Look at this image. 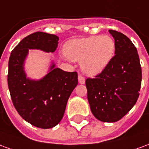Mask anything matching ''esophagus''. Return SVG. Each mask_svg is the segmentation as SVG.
<instances>
[{
  "instance_id": "esophagus-1",
  "label": "esophagus",
  "mask_w": 149,
  "mask_h": 149,
  "mask_svg": "<svg viewBox=\"0 0 149 149\" xmlns=\"http://www.w3.org/2000/svg\"><path fill=\"white\" fill-rule=\"evenodd\" d=\"M78 81H79V83L81 84H84L85 83V79L81 74L78 75Z\"/></svg>"
}]
</instances>
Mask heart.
Here are the masks:
<instances>
[{
	"label": "heart",
	"mask_w": 149,
	"mask_h": 149,
	"mask_svg": "<svg viewBox=\"0 0 149 149\" xmlns=\"http://www.w3.org/2000/svg\"><path fill=\"white\" fill-rule=\"evenodd\" d=\"M116 44L109 36H92L72 40L65 47V55L73 61L81 62L84 73L99 74L106 68L114 56Z\"/></svg>",
	"instance_id": "b5f03b06"
}]
</instances>
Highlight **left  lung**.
I'll return each mask as SVG.
<instances>
[{"mask_svg": "<svg viewBox=\"0 0 149 149\" xmlns=\"http://www.w3.org/2000/svg\"><path fill=\"white\" fill-rule=\"evenodd\" d=\"M109 33L115 40V56L100 74L88 78L85 84L92 113L100 121L112 123L134 106L142 72L137 50L131 40L117 31Z\"/></svg>", "mask_w": 149, "mask_h": 149, "instance_id": "obj_1", "label": "left lung"}]
</instances>
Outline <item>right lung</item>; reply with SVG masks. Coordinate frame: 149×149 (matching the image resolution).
I'll list each match as a JSON object with an SVG mask.
<instances>
[{
	"label": "right lung",
	"instance_id": "add662e5",
	"mask_svg": "<svg viewBox=\"0 0 149 149\" xmlns=\"http://www.w3.org/2000/svg\"><path fill=\"white\" fill-rule=\"evenodd\" d=\"M58 40L56 35L36 32L21 40L8 61V86L12 101L21 117L37 128H50L58 125L78 83L77 72L63 71L56 68L53 62L41 79L27 77L24 65L29 49L53 52Z\"/></svg>",
	"mask_w": 149,
	"mask_h": 149
}]
</instances>
